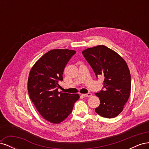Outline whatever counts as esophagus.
<instances>
[{"instance_id":"obj_1","label":"esophagus","mask_w":149,"mask_h":149,"mask_svg":"<svg viewBox=\"0 0 149 149\" xmlns=\"http://www.w3.org/2000/svg\"><path fill=\"white\" fill-rule=\"evenodd\" d=\"M93 94L91 93H88V94H82V96L84 97H91Z\"/></svg>"}]
</instances>
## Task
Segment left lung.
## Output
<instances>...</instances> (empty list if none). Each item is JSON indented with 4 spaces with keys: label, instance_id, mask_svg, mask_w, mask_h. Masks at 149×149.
Wrapping results in <instances>:
<instances>
[{
    "label": "left lung",
    "instance_id": "obj_1",
    "mask_svg": "<svg viewBox=\"0 0 149 149\" xmlns=\"http://www.w3.org/2000/svg\"><path fill=\"white\" fill-rule=\"evenodd\" d=\"M82 53L97 77H104V89L95 94L101 103L95 111L103 118H114L123 111L130 96L131 78L127 65L118 53L105 45L87 48Z\"/></svg>",
    "mask_w": 149,
    "mask_h": 149
}]
</instances>
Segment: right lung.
<instances>
[{
  "label": "right lung",
  "instance_id": "1",
  "mask_svg": "<svg viewBox=\"0 0 149 149\" xmlns=\"http://www.w3.org/2000/svg\"><path fill=\"white\" fill-rule=\"evenodd\" d=\"M76 51L55 49L43 55L31 68L27 88L30 100L43 118L52 124L65 120L73 110L78 94L58 92L65 67Z\"/></svg>",
  "mask_w": 149,
  "mask_h": 149
}]
</instances>
